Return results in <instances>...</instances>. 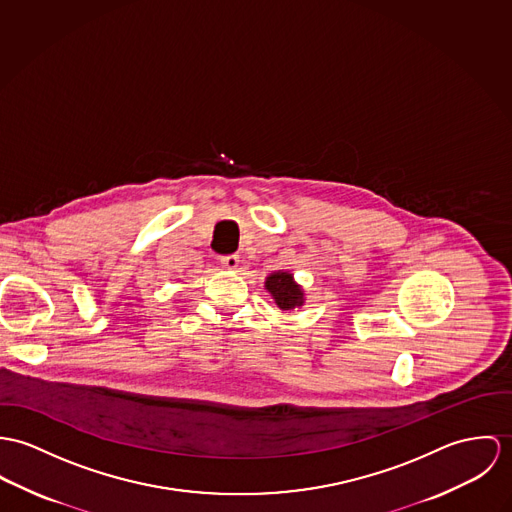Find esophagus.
<instances>
[{
	"label": "esophagus",
	"mask_w": 512,
	"mask_h": 512,
	"mask_svg": "<svg viewBox=\"0 0 512 512\" xmlns=\"http://www.w3.org/2000/svg\"><path fill=\"white\" fill-rule=\"evenodd\" d=\"M222 265L226 269H237L239 267V257L237 255H224L222 257Z\"/></svg>",
	"instance_id": "obj_1"
}]
</instances>
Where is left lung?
<instances>
[{
    "label": "left lung",
    "instance_id": "obj_1",
    "mask_svg": "<svg viewBox=\"0 0 512 512\" xmlns=\"http://www.w3.org/2000/svg\"><path fill=\"white\" fill-rule=\"evenodd\" d=\"M265 286L281 310H290V308L302 304L304 292L300 290L298 284H294L292 275H288V273H281V271L273 273L271 277H267Z\"/></svg>",
    "mask_w": 512,
    "mask_h": 512
}]
</instances>
